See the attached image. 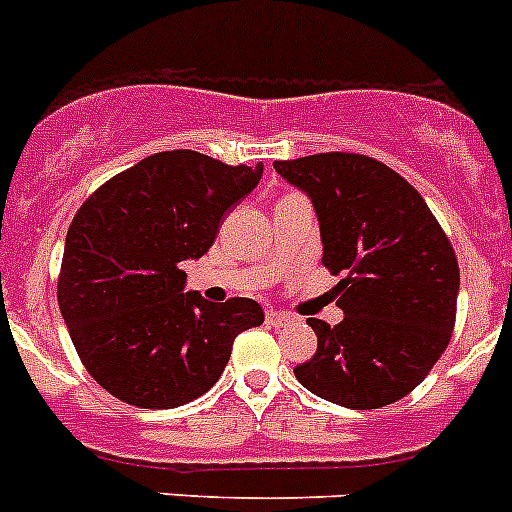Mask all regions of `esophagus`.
Here are the masks:
<instances>
[{"label":"esophagus","mask_w":512,"mask_h":512,"mask_svg":"<svg viewBox=\"0 0 512 512\" xmlns=\"http://www.w3.org/2000/svg\"><path fill=\"white\" fill-rule=\"evenodd\" d=\"M289 322H292V317H289V314L276 312V309H269V312H266V325H271V327H287Z\"/></svg>","instance_id":"1"}]
</instances>
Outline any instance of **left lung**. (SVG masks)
I'll return each instance as SVG.
<instances>
[{
    "label": "left lung",
    "instance_id": "1",
    "mask_svg": "<svg viewBox=\"0 0 512 512\" xmlns=\"http://www.w3.org/2000/svg\"><path fill=\"white\" fill-rule=\"evenodd\" d=\"M317 213L340 325L309 317L317 353L294 375L345 409H381L414 391L454 330L459 266L442 225L398 172L363 154L274 162Z\"/></svg>",
    "mask_w": 512,
    "mask_h": 512
}]
</instances>
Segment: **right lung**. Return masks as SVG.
<instances>
[{"label":"right lung","instance_id":"right-lung-1","mask_svg":"<svg viewBox=\"0 0 512 512\" xmlns=\"http://www.w3.org/2000/svg\"><path fill=\"white\" fill-rule=\"evenodd\" d=\"M264 164L175 149L98 187L65 236L58 304L93 381L139 409H175L218 383L233 340L264 322L253 299L185 292L182 261L208 253Z\"/></svg>","mask_w":512,"mask_h":512}]
</instances>
